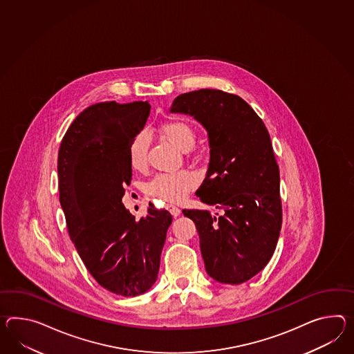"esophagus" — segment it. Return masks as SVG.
<instances>
[{"instance_id": "34e87169", "label": "esophagus", "mask_w": 354, "mask_h": 354, "mask_svg": "<svg viewBox=\"0 0 354 354\" xmlns=\"http://www.w3.org/2000/svg\"><path fill=\"white\" fill-rule=\"evenodd\" d=\"M167 209L170 211V214H171L174 217H178V216L180 215V209L176 207V206H174V205H169Z\"/></svg>"}]
</instances>
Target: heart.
Instances as JSON below:
<instances>
[{"label": "heart", "instance_id": "obj_1", "mask_svg": "<svg viewBox=\"0 0 354 354\" xmlns=\"http://www.w3.org/2000/svg\"><path fill=\"white\" fill-rule=\"evenodd\" d=\"M160 136L176 147L183 152H188L196 143V131L187 121H166L158 128ZM149 148V137L146 131H139L130 140L128 147L130 165L136 170L145 169L147 165V156ZM198 184V176L190 171H178L171 174H158L151 180L149 192L167 202H179L184 198L190 190L194 189Z\"/></svg>", "mask_w": 354, "mask_h": 354}]
</instances>
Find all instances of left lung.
Wrapping results in <instances>:
<instances>
[{
  "label": "left lung",
  "mask_w": 354,
  "mask_h": 354,
  "mask_svg": "<svg viewBox=\"0 0 354 354\" xmlns=\"http://www.w3.org/2000/svg\"><path fill=\"white\" fill-rule=\"evenodd\" d=\"M171 113L207 130L209 162L199 199L220 209H183L196 224L206 272L223 284L257 275L274 254L281 229L280 174L263 121L241 100L218 89L178 95Z\"/></svg>",
  "instance_id": "1"
}]
</instances>
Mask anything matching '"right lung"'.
<instances>
[{"label":"right lung","instance_id":"right-lung-1","mask_svg":"<svg viewBox=\"0 0 354 354\" xmlns=\"http://www.w3.org/2000/svg\"><path fill=\"white\" fill-rule=\"evenodd\" d=\"M149 111L148 101L86 107L65 133L57 158L70 239L95 281L124 297L146 293L155 284L173 223L169 211L152 205L136 220L121 201L131 180L128 147Z\"/></svg>","mask_w":354,"mask_h":354}]
</instances>
